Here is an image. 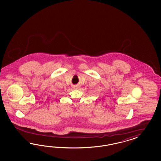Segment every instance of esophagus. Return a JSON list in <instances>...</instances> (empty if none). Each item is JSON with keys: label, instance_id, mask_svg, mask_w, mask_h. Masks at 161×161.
<instances>
[{"label": "esophagus", "instance_id": "obj_1", "mask_svg": "<svg viewBox=\"0 0 161 161\" xmlns=\"http://www.w3.org/2000/svg\"><path fill=\"white\" fill-rule=\"evenodd\" d=\"M73 88H75V89H76V88H78V86H74Z\"/></svg>", "mask_w": 161, "mask_h": 161}]
</instances>
